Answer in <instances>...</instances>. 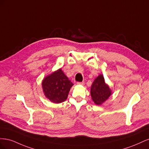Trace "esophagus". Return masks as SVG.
<instances>
[{"label":"esophagus","instance_id":"1","mask_svg":"<svg viewBox=\"0 0 149 149\" xmlns=\"http://www.w3.org/2000/svg\"><path fill=\"white\" fill-rule=\"evenodd\" d=\"M77 84L84 85V81H83V82H78V83H77Z\"/></svg>","mask_w":149,"mask_h":149}]
</instances>
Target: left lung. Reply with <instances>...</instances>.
Instances as JSON below:
<instances>
[{
  "instance_id": "left-lung-1",
  "label": "left lung",
  "mask_w": 149,
  "mask_h": 149,
  "mask_svg": "<svg viewBox=\"0 0 149 149\" xmlns=\"http://www.w3.org/2000/svg\"><path fill=\"white\" fill-rule=\"evenodd\" d=\"M112 94L110 89L102 74L99 75L94 79L91 87V96L93 101L97 105L104 102Z\"/></svg>"
}]
</instances>
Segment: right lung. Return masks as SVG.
<instances>
[{"instance_id": "obj_1", "label": "right lung", "mask_w": 149, "mask_h": 149, "mask_svg": "<svg viewBox=\"0 0 149 149\" xmlns=\"http://www.w3.org/2000/svg\"><path fill=\"white\" fill-rule=\"evenodd\" d=\"M73 85L61 69L47 76L42 81L45 96L55 104L61 103L66 100Z\"/></svg>"}]
</instances>
